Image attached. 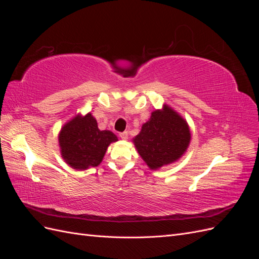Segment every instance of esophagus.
Instances as JSON below:
<instances>
[{
    "label": "esophagus",
    "instance_id": "obj_1",
    "mask_svg": "<svg viewBox=\"0 0 259 259\" xmlns=\"http://www.w3.org/2000/svg\"><path fill=\"white\" fill-rule=\"evenodd\" d=\"M120 137L123 139V140H126L128 138V133L127 132H123L120 134Z\"/></svg>",
    "mask_w": 259,
    "mask_h": 259
}]
</instances>
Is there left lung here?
<instances>
[{
  "instance_id": "obj_1",
  "label": "left lung",
  "mask_w": 259,
  "mask_h": 259,
  "mask_svg": "<svg viewBox=\"0 0 259 259\" xmlns=\"http://www.w3.org/2000/svg\"><path fill=\"white\" fill-rule=\"evenodd\" d=\"M191 133L184 117L164 104L151 112L139 134L133 138L137 152L150 169L177 162L190 145Z\"/></svg>"
}]
</instances>
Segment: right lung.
<instances>
[{
	"label": "right lung",
	"mask_w": 259,
	"mask_h": 259,
	"mask_svg": "<svg viewBox=\"0 0 259 259\" xmlns=\"http://www.w3.org/2000/svg\"><path fill=\"white\" fill-rule=\"evenodd\" d=\"M111 131H100L91 112L77 113L58 134L61 158L70 167L85 170L98 166L110 144L117 142Z\"/></svg>",
	"instance_id": "right-lung-1"
}]
</instances>
